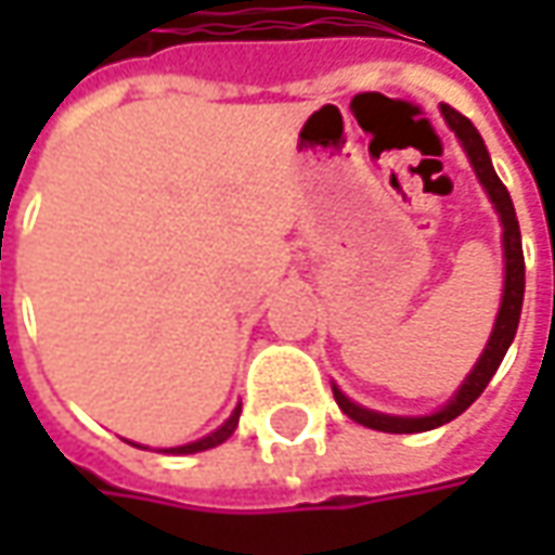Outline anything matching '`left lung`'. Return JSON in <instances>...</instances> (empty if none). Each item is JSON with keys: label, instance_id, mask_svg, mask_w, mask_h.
<instances>
[{"label": "left lung", "instance_id": "obj_1", "mask_svg": "<svg viewBox=\"0 0 555 555\" xmlns=\"http://www.w3.org/2000/svg\"><path fill=\"white\" fill-rule=\"evenodd\" d=\"M441 117L451 126V132L457 135L460 147L466 151V157L473 163V172L485 188L488 201L494 203V212L501 219V244H503V293H501V309L494 318V331L488 336L485 349H481L479 361L473 364V371L466 373V379L460 383V389L438 411L423 416H398V414H379L371 408H361L354 404L349 395L343 392L336 383H333V398L339 404V411L346 416H352L354 423L367 426V429H379V433H398V436H408V433H429L436 426L451 423L454 416H460L481 392L485 386L491 383V376L501 367L503 354L509 349L516 327H519V314H522V296H525V256H522V234H519V219H516V209L509 201V191L503 188L498 179L491 157H488V147L481 141L479 129L469 122V119L457 114L454 107L441 104Z\"/></svg>", "mask_w": 555, "mask_h": 555}]
</instances>
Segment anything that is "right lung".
I'll use <instances>...</instances> for the list:
<instances>
[{
    "label": "right lung",
    "instance_id": "add662e5",
    "mask_svg": "<svg viewBox=\"0 0 555 555\" xmlns=\"http://www.w3.org/2000/svg\"><path fill=\"white\" fill-rule=\"evenodd\" d=\"M237 420H241V404L231 411V416L224 420L216 433L197 438V441H188V444H179V448H163V454H197V451H209V448H216V444H222V441L231 438V433L237 429ZM135 448H141V444H135Z\"/></svg>",
    "mask_w": 555,
    "mask_h": 555
}]
</instances>
